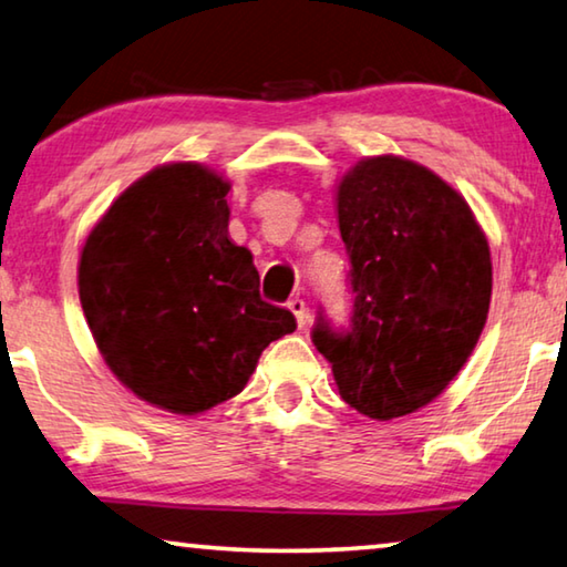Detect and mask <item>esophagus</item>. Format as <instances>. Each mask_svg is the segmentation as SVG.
<instances>
[{
  "label": "esophagus",
  "instance_id": "obj_1",
  "mask_svg": "<svg viewBox=\"0 0 567 567\" xmlns=\"http://www.w3.org/2000/svg\"><path fill=\"white\" fill-rule=\"evenodd\" d=\"M287 308H290V312L295 316V320H298V328H305V326H308V308H305V300H300V298H292L290 302H287Z\"/></svg>",
  "mask_w": 567,
  "mask_h": 567
}]
</instances>
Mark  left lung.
Masks as SVG:
<instances>
[{
	"label": "left lung",
	"instance_id": "8db88e82",
	"mask_svg": "<svg viewBox=\"0 0 567 567\" xmlns=\"http://www.w3.org/2000/svg\"><path fill=\"white\" fill-rule=\"evenodd\" d=\"M350 257L348 330L326 318L312 343L348 406L375 421L434 401L470 361L492 300V255L472 206L434 171L383 154L336 186Z\"/></svg>",
	"mask_w": 567,
	"mask_h": 567
}]
</instances>
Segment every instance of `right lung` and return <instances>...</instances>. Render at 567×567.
Segmentation results:
<instances>
[{
	"mask_svg": "<svg viewBox=\"0 0 567 567\" xmlns=\"http://www.w3.org/2000/svg\"><path fill=\"white\" fill-rule=\"evenodd\" d=\"M229 188L196 161L156 166L80 251V305L105 365L182 416L237 396L262 350L295 330L290 310L259 298L251 251L229 239Z\"/></svg>",
	"mask_w": 567,
	"mask_h": 567,
	"instance_id": "obj_1",
	"label": "right lung"
}]
</instances>
